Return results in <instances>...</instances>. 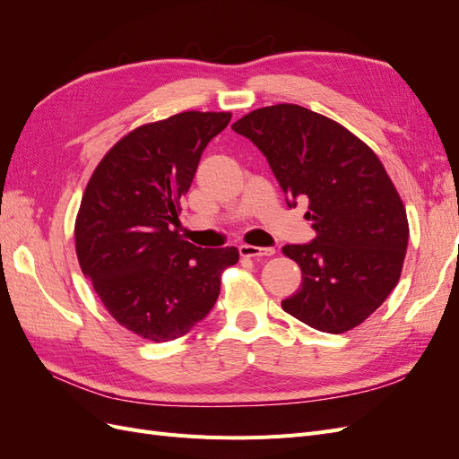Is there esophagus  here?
Here are the masks:
<instances>
[{
    "mask_svg": "<svg viewBox=\"0 0 459 459\" xmlns=\"http://www.w3.org/2000/svg\"><path fill=\"white\" fill-rule=\"evenodd\" d=\"M241 256H272L275 253L273 247H255V245H239Z\"/></svg>",
    "mask_w": 459,
    "mask_h": 459,
    "instance_id": "obj_1",
    "label": "esophagus"
}]
</instances>
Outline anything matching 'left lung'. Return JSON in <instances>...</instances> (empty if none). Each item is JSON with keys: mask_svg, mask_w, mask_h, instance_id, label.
Listing matches in <instances>:
<instances>
[{"mask_svg": "<svg viewBox=\"0 0 459 459\" xmlns=\"http://www.w3.org/2000/svg\"><path fill=\"white\" fill-rule=\"evenodd\" d=\"M266 157L287 204L308 199L316 238L285 245L302 270L281 302L324 333H344L377 310L400 280L408 218L377 155L354 134L299 105L256 108L233 124Z\"/></svg>", "mask_w": 459, "mask_h": 459, "instance_id": "left-lung-1", "label": "left lung"}]
</instances>
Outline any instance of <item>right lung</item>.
I'll return each instance as SVG.
<instances>
[{
    "label": "right lung",
    "mask_w": 459,
    "mask_h": 459,
    "mask_svg": "<svg viewBox=\"0 0 459 459\" xmlns=\"http://www.w3.org/2000/svg\"><path fill=\"white\" fill-rule=\"evenodd\" d=\"M230 113H187L130 132L97 166L76 218V255L95 293L120 325L166 342L208 316L235 247L201 248L178 224L203 151Z\"/></svg>",
    "instance_id": "add662e5"
}]
</instances>
